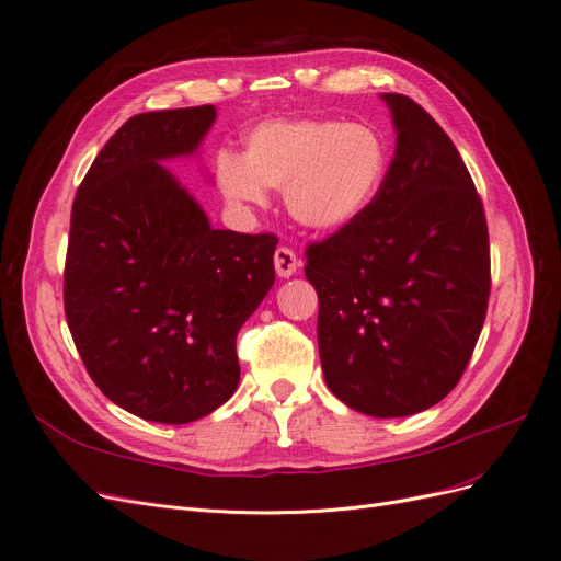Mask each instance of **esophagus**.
<instances>
[{
	"label": "esophagus",
	"mask_w": 561,
	"mask_h": 561,
	"mask_svg": "<svg viewBox=\"0 0 561 561\" xmlns=\"http://www.w3.org/2000/svg\"><path fill=\"white\" fill-rule=\"evenodd\" d=\"M274 264H276V274L280 278H290L297 274V268L301 266L297 254L290 248H278L274 252Z\"/></svg>",
	"instance_id": "34e87169"
}]
</instances>
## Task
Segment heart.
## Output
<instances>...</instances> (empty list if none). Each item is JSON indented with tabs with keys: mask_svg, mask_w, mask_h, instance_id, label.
<instances>
[{
	"mask_svg": "<svg viewBox=\"0 0 561 561\" xmlns=\"http://www.w3.org/2000/svg\"><path fill=\"white\" fill-rule=\"evenodd\" d=\"M388 175V145L369 124L336 118H271L250 128L243 157L219 151L217 190L241 210L266 206V190H283L295 222L339 231L377 201Z\"/></svg>",
	"mask_w": 561,
	"mask_h": 561,
	"instance_id": "b5f03b06",
	"label": "heart"
}]
</instances>
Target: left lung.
Returning <instances> with one entry per match:
<instances>
[{"instance_id": "obj_1", "label": "left lung", "mask_w": 561, "mask_h": 561, "mask_svg": "<svg viewBox=\"0 0 561 561\" xmlns=\"http://www.w3.org/2000/svg\"><path fill=\"white\" fill-rule=\"evenodd\" d=\"M396 157L377 201L307 250L318 293L322 377L377 419L437 404L461 379L484 325L489 233L472 178L435 118L381 93Z\"/></svg>"}]
</instances>
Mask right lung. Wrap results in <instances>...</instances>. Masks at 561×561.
Masks as SVG:
<instances>
[{
	"instance_id": "right-lung-1",
	"label": "right lung",
	"mask_w": 561,
	"mask_h": 561,
	"mask_svg": "<svg viewBox=\"0 0 561 561\" xmlns=\"http://www.w3.org/2000/svg\"><path fill=\"white\" fill-rule=\"evenodd\" d=\"M215 107L130 116L72 203L65 316L91 379L126 412L190 423L241 379L236 336L274 285V233L213 229L163 161L194 157Z\"/></svg>"
}]
</instances>
